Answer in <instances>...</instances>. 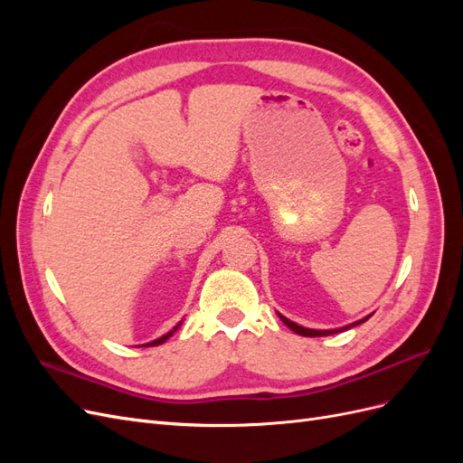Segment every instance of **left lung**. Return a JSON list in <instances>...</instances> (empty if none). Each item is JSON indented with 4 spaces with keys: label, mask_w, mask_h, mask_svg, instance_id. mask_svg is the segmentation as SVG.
I'll list each match as a JSON object with an SVG mask.
<instances>
[{
    "label": "left lung",
    "mask_w": 463,
    "mask_h": 463,
    "mask_svg": "<svg viewBox=\"0 0 463 463\" xmlns=\"http://www.w3.org/2000/svg\"><path fill=\"white\" fill-rule=\"evenodd\" d=\"M279 318H282L284 325H286L289 330L296 332V334H299V335H309V338H317V335H330V334H338V332H344V330H347V328H354V326L361 325V322L369 320V318H371V315H369V317H365V318L357 320V322H354V325H347V326H344V328H335V330H313V328H303V326L296 325V322H291L289 318H286V317H282V315H279Z\"/></svg>",
    "instance_id": "1"
}]
</instances>
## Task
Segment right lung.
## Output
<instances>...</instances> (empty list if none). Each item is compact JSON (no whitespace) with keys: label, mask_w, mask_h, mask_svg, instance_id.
Returning <instances> with one entry per match:
<instances>
[{"label":"right lung","mask_w":463,"mask_h":463,"mask_svg":"<svg viewBox=\"0 0 463 463\" xmlns=\"http://www.w3.org/2000/svg\"><path fill=\"white\" fill-rule=\"evenodd\" d=\"M179 325H181V322H179ZM179 325H177V326H174V328H172L170 332H167V334H164V335H162V338H158V340H154V342H148V344H143V345L150 347V345H160V344H164V342H165L167 338H170V335H172V334H174V332H175V330L179 328Z\"/></svg>","instance_id":"add662e5"}]
</instances>
